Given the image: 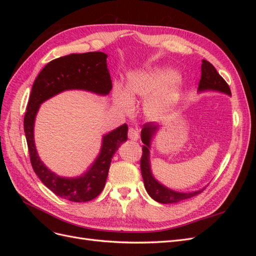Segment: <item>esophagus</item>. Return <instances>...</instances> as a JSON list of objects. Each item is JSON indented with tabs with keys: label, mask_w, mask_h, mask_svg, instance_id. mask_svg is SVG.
Returning <instances> with one entry per match:
<instances>
[{
	"label": "esophagus",
	"mask_w": 256,
	"mask_h": 256,
	"mask_svg": "<svg viewBox=\"0 0 256 256\" xmlns=\"http://www.w3.org/2000/svg\"><path fill=\"white\" fill-rule=\"evenodd\" d=\"M128 138H130V140H134V141H136L138 138V130L136 128H134V127H130L128 129Z\"/></svg>",
	"instance_id": "1"
}]
</instances>
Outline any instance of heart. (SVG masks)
Masks as SVG:
<instances>
[{"label": "heart", "mask_w": 256, "mask_h": 256, "mask_svg": "<svg viewBox=\"0 0 256 256\" xmlns=\"http://www.w3.org/2000/svg\"><path fill=\"white\" fill-rule=\"evenodd\" d=\"M178 76L170 68H152L132 74L128 79L127 88L115 85L113 102L120 110L130 113L134 110V100L148 99L147 110L152 115L166 112L178 98Z\"/></svg>", "instance_id": "obj_1"}]
</instances>
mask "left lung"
<instances>
[{
  "instance_id": "obj_1",
  "label": "left lung",
  "mask_w": 256,
  "mask_h": 256,
  "mask_svg": "<svg viewBox=\"0 0 256 256\" xmlns=\"http://www.w3.org/2000/svg\"><path fill=\"white\" fill-rule=\"evenodd\" d=\"M200 80L198 82V90H214L226 92L230 95V90L228 84L226 82L222 76L216 72V69L214 67L212 64L209 63L208 60H203L202 67H200ZM157 126L154 125L152 122H146L143 126L141 138L144 143L142 147V157H141V173L144 180V186L147 193L159 203L162 204H170V203H178L182 200L191 198L200 194L204 189L198 190L196 192H189V193H180L176 192L171 189L166 188L164 186L159 184L150 172V143L152 134L154 131L157 130Z\"/></svg>"
}]
</instances>
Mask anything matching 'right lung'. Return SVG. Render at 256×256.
I'll use <instances>...</instances> for the list:
<instances>
[{
	"instance_id": "obj_1",
	"label": "right lung",
	"mask_w": 256,
	"mask_h": 256,
	"mask_svg": "<svg viewBox=\"0 0 256 256\" xmlns=\"http://www.w3.org/2000/svg\"><path fill=\"white\" fill-rule=\"evenodd\" d=\"M102 52L74 53L51 60L34 81L24 115V132L30 164L46 187L62 198L72 202H88L98 196L104 188L111 160L118 146L127 141L128 126L124 124L104 136L102 150L94 164L79 178H64L52 173L38 157L34 143V122L40 104L66 90H85L106 95L112 90Z\"/></svg>"
}]
</instances>
